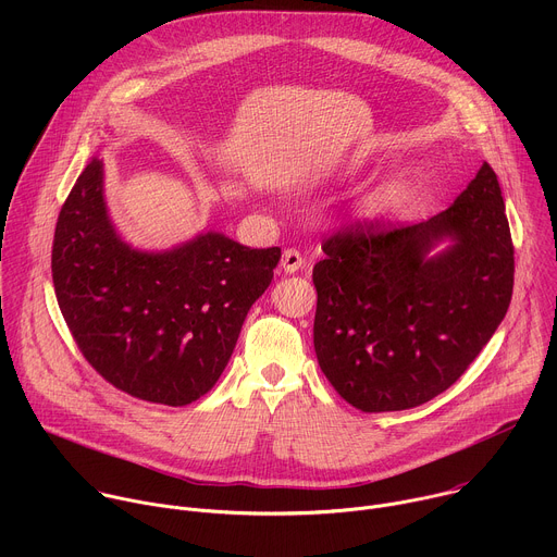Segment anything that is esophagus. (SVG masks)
<instances>
[{
    "label": "esophagus",
    "mask_w": 557,
    "mask_h": 557,
    "mask_svg": "<svg viewBox=\"0 0 557 557\" xmlns=\"http://www.w3.org/2000/svg\"><path fill=\"white\" fill-rule=\"evenodd\" d=\"M301 262H304V258H301V253L297 249H284L280 264H282V269L286 273H295L301 267Z\"/></svg>",
    "instance_id": "1"
}]
</instances>
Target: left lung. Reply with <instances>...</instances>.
Returning <instances> with one entry per match:
<instances>
[{"instance_id": "1", "label": "left lung", "mask_w": 557, "mask_h": 557, "mask_svg": "<svg viewBox=\"0 0 557 557\" xmlns=\"http://www.w3.org/2000/svg\"><path fill=\"white\" fill-rule=\"evenodd\" d=\"M449 236L441 255L429 251ZM314 352L344 401L399 412L445 392L481 355L513 293V243L483 163L445 211L414 224L355 222L322 245Z\"/></svg>"}]
</instances>
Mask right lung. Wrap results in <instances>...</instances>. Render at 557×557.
Wrapping results in <instances>:
<instances>
[{"instance_id": "obj_1", "label": "right lung", "mask_w": 557, "mask_h": 557, "mask_svg": "<svg viewBox=\"0 0 557 557\" xmlns=\"http://www.w3.org/2000/svg\"><path fill=\"white\" fill-rule=\"evenodd\" d=\"M280 258L215 231L165 253L132 249L108 218L95 158L61 207L52 282L86 361L134 399L178 408L215 385Z\"/></svg>"}]
</instances>
